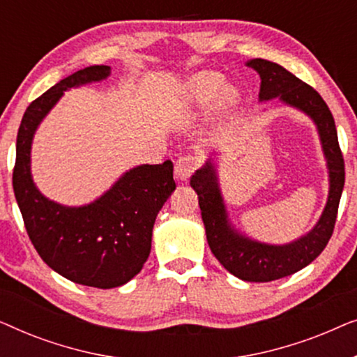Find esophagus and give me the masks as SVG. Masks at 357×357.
Here are the masks:
<instances>
[{
	"label": "esophagus",
	"instance_id": "34e87169",
	"mask_svg": "<svg viewBox=\"0 0 357 357\" xmlns=\"http://www.w3.org/2000/svg\"><path fill=\"white\" fill-rule=\"evenodd\" d=\"M197 158L192 154H187V155H182V158L177 159V162H175V177H177L180 182H187V180L192 177V174L195 172V169H197Z\"/></svg>",
	"mask_w": 357,
	"mask_h": 357
}]
</instances>
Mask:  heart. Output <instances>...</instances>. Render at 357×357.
I'll return each instance as SVG.
<instances>
[{"label":"heart","instance_id":"b5f03b06","mask_svg":"<svg viewBox=\"0 0 357 357\" xmlns=\"http://www.w3.org/2000/svg\"><path fill=\"white\" fill-rule=\"evenodd\" d=\"M219 96L222 104H231L234 91L224 87V77L213 71H202L190 77L180 91L178 102L187 109H203Z\"/></svg>","mask_w":357,"mask_h":357}]
</instances>
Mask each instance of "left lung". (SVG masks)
Segmentation results:
<instances>
[{
    "label": "left lung",
    "instance_id": "8db88e82",
    "mask_svg": "<svg viewBox=\"0 0 357 357\" xmlns=\"http://www.w3.org/2000/svg\"><path fill=\"white\" fill-rule=\"evenodd\" d=\"M261 77L260 100L278 99L310 116L319 130L328 165L330 192L319 222L309 234L286 245H268L238 234L229 224L211 159L190 178L213 255L234 276L250 282H268L302 270L324 252L333 234L344 187V159L338 144L333 115L319 92L276 63L255 58L247 63Z\"/></svg>",
    "mask_w": 357,
    "mask_h": 357
}]
</instances>
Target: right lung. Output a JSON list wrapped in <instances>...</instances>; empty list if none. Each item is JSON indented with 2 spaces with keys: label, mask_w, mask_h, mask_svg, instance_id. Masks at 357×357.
<instances>
[{
  "label": "right lung",
  "mask_w": 357,
  "mask_h": 357,
  "mask_svg": "<svg viewBox=\"0 0 357 357\" xmlns=\"http://www.w3.org/2000/svg\"><path fill=\"white\" fill-rule=\"evenodd\" d=\"M109 75L110 66L84 68L37 97L19 126L13 170L24 226L42 260L66 280L99 289L125 284L148 260L155 216L175 190L172 160L138 165L94 203L70 208L37 190L31 175V146L37 126L63 91Z\"/></svg>",
  "instance_id": "obj_1"
}]
</instances>
